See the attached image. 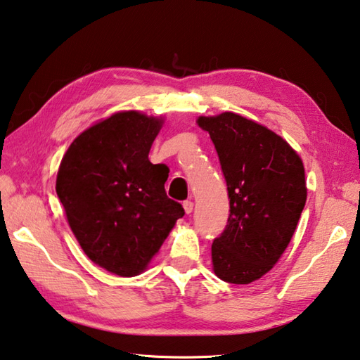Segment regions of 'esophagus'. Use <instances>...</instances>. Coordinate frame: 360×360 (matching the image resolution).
<instances>
[{
  "label": "esophagus",
  "mask_w": 360,
  "mask_h": 360,
  "mask_svg": "<svg viewBox=\"0 0 360 360\" xmlns=\"http://www.w3.org/2000/svg\"><path fill=\"white\" fill-rule=\"evenodd\" d=\"M182 206H184V210H186L187 215H190V214L193 212V202L192 201H184V204H182Z\"/></svg>",
  "instance_id": "obj_1"
}]
</instances>
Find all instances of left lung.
<instances>
[{
    "mask_svg": "<svg viewBox=\"0 0 360 360\" xmlns=\"http://www.w3.org/2000/svg\"><path fill=\"white\" fill-rule=\"evenodd\" d=\"M220 159L229 196L224 231L212 243L214 271L224 283L250 284L269 273L290 243L304 209V167L278 134L223 112L200 117Z\"/></svg>",
    "mask_w": 360,
    "mask_h": 360,
    "instance_id": "8db88e82",
    "label": "left lung"
}]
</instances>
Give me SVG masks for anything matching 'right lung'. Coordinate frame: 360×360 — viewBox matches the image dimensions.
<instances>
[{
  "label": "right lung",
  "instance_id": "1",
  "mask_svg": "<svg viewBox=\"0 0 360 360\" xmlns=\"http://www.w3.org/2000/svg\"><path fill=\"white\" fill-rule=\"evenodd\" d=\"M162 118L118 112L77 136L63 156L56 192L84 252L118 276L140 274L178 218L168 174L148 159Z\"/></svg>",
  "mask_w": 360,
  "mask_h": 360
}]
</instances>
